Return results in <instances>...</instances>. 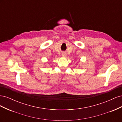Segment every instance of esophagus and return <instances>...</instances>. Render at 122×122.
<instances>
[{
	"instance_id": "esophagus-1",
	"label": "esophagus",
	"mask_w": 122,
	"mask_h": 122,
	"mask_svg": "<svg viewBox=\"0 0 122 122\" xmlns=\"http://www.w3.org/2000/svg\"><path fill=\"white\" fill-rule=\"evenodd\" d=\"M66 53H62L61 54V56H63V57H65V56H66Z\"/></svg>"
}]
</instances>
